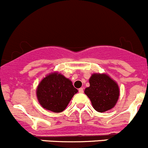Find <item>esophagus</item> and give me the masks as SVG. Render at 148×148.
I'll use <instances>...</instances> for the list:
<instances>
[{
  "label": "esophagus",
  "instance_id": "34e87169",
  "mask_svg": "<svg viewBox=\"0 0 148 148\" xmlns=\"http://www.w3.org/2000/svg\"><path fill=\"white\" fill-rule=\"evenodd\" d=\"M79 93H83L84 92L83 88H79Z\"/></svg>",
  "mask_w": 148,
  "mask_h": 148
}]
</instances>
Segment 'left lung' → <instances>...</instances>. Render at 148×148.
Masks as SVG:
<instances>
[{
    "mask_svg": "<svg viewBox=\"0 0 148 148\" xmlns=\"http://www.w3.org/2000/svg\"><path fill=\"white\" fill-rule=\"evenodd\" d=\"M89 84L84 92L96 111L104 112L114 107L120 96L115 82L106 74H94L89 79Z\"/></svg>",
    "mask_w": 148,
    "mask_h": 148,
    "instance_id": "1",
    "label": "left lung"
}]
</instances>
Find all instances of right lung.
Here are the masks:
<instances>
[{
    "mask_svg": "<svg viewBox=\"0 0 148 148\" xmlns=\"http://www.w3.org/2000/svg\"><path fill=\"white\" fill-rule=\"evenodd\" d=\"M77 92L69 79L62 74L53 73L40 82L36 95L44 108L53 112H61Z\"/></svg>",
    "mask_w": 148,
    "mask_h": 148,
    "instance_id": "1",
    "label": "right lung"
}]
</instances>
